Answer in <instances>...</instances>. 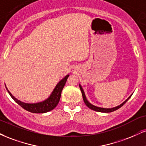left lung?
Segmentation results:
<instances>
[{"instance_id":"8db88e82","label":"left lung","mask_w":146,"mask_h":146,"mask_svg":"<svg viewBox=\"0 0 146 146\" xmlns=\"http://www.w3.org/2000/svg\"><path fill=\"white\" fill-rule=\"evenodd\" d=\"M80 88L81 90V92H82V96H83V99H84V103H85V104L86 105V106L88 107V108H89L90 109H91V110H94V111H99V112H105V113H109V112H112V111H115V110H118L119 108H120L121 107L123 106V105H124V103H126V101L129 100L130 98H131V96H132V94H131V96H129V98H128L124 102V103H122V104L119 105V106H117L115 107V108H110V109H105V108H99V107H96L94 106V105H93L92 104H90V103H89L88 101H87L86 98V96H85V94H84V92L83 90V89H82V88L81 86L80 85Z\"/></svg>"}]
</instances>
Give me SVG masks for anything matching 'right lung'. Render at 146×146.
Returning <instances> with one entry per match:
<instances>
[{"mask_svg":"<svg viewBox=\"0 0 146 146\" xmlns=\"http://www.w3.org/2000/svg\"><path fill=\"white\" fill-rule=\"evenodd\" d=\"M69 75H67L66 76L64 77L58 84L56 85V86L53 91V92L52 93L51 96L45 101L41 102V103H34V104H30V103H25L21 102L19 100H17L16 98H15L14 96L11 94V92L7 90L9 94H10V96H11L12 99L15 101L18 105H20L22 108H24V110H27L30 112H32V113H46L51 111V110H54V108L57 106L58 103H59L60 99L61 96V92L64 88V85H65L66 80H67L68 77Z\"/></svg>","mask_w":146,"mask_h":146,"instance_id":"right-lung-1","label":"right lung"}]
</instances>
